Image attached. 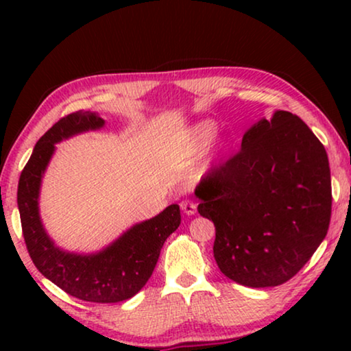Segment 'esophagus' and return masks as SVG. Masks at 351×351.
<instances>
[{"label":"esophagus","instance_id":"1","mask_svg":"<svg viewBox=\"0 0 351 351\" xmlns=\"http://www.w3.org/2000/svg\"><path fill=\"white\" fill-rule=\"evenodd\" d=\"M180 208L186 215H195L196 214V203H195V201H191V199L182 201Z\"/></svg>","mask_w":351,"mask_h":351}]
</instances>
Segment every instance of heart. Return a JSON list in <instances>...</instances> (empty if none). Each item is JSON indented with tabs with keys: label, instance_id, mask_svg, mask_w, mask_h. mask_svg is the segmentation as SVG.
I'll use <instances>...</instances> for the list:
<instances>
[{
	"label": "heart",
	"instance_id": "obj_1",
	"mask_svg": "<svg viewBox=\"0 0 351 351\" xmlns=\"http://www.w3.org/2000/svg\"><path fill=\"white\" fill-rule=\"evenodd\" d=\"M215 134V124L210 121H203L198 123L193 128V132H191V137H193V142L196 147H204L210 142V138L214 137Z\"/></svg>",
	"mask_w": 351,
	"mask_h": 351
}]
</instances>
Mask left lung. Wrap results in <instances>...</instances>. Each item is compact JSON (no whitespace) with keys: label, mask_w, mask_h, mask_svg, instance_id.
I'll return each instance as SVG.
<instances>
[{"label":"left lung","mask_w":351,"mask_h":351,"mask_svg":"<svg viewBox=\"0 0 351 351\" xmlns=\"http://www.w3.org/2000/svg\"><path fill=\"white\" fill-rule=\"evenodd\" d=\"M195 195L199 215L214 222L220 271L247 287L280 286L328 233V153L299 117L278 110L244 134L241 150L213 167Z\"/></svg>","instance_id":"1"}]
</instances>
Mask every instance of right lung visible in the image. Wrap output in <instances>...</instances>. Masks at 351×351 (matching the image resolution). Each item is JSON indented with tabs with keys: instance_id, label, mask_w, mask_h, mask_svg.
<instances>
[{
	"instance_id": "1",
	"label": "right lung",
	"mask_w": 351,
	"mask_h": 351,
	"mask_svg": "<svg viewBox=\"0 0 351 351\" xmlns=\"http://www.w3.org/2000/svg\"><path fill=\"white\" fill-rule=\"evenodd\" d=\"M104 124L97 114L83 110L60 118L36 142L23 167L19 179L17 206L23 239L38 270L76 299L114 304L131 299L147 285L162 244L180 225V209L177 204L167 206L156 217L136 223L97 254L83 256L56 246L43 228L38 209L43 174L57 142L78 132L100 129Z\"/></svg>"
}]
</instances>
